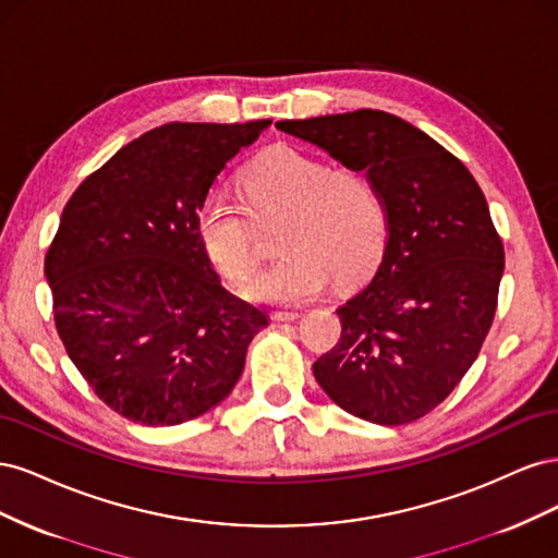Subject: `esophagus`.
I'll return each mask as SVG.
<instances>
[{
  "label": "esophagus",
  "mask_w": 558,
  "mask_h": 558,
  "mask_svg": "<svg viewBox=\"0 0 558 558\" xmlns=\"http://www.w3.org/2000/svg\"><path fill=\"white\" fill-rule=\"evenodd\" d=\"M269 318H272V320H295V318H300V314L298 312H272V314H269Z\"/></svg>",
  "instance_id": "34e87169"
}]
</instances>
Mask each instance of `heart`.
<instances>
[{
    "instance_id": "b5f03b06",
    "label": "heart",
    "mask_w": 558,
    "mask_h": 558,
    "mask_svg": "<svg viewBox=\"0 0 558 558\" xmlns=\"http://www.w3.org/2000/svg\"><path fill=\"white\" fill-rule=\"evenodd\" d=\"M246 207L226 191L202 197L195 228L202 248L226 279L244 283L256 267L253 221L283 216V258L248 283V295L275 305H300L330 283H349L373 269L386 246L388 214L377 183L365 172L330 167L293 146H275L242 174Z\"/></svg>"
}]
</instances>
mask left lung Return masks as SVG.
<instances>
[{
  "label": "left lung",
  "instance_id": "8db88e82",
  "mask_svg": "<svg viewBox=\"0 0 558 558\" xmlns=\"http://www.w3.org/2000/svg\"><path fill=\"white\" fill-rule=\"evenodd\" d=\"M277 128L365 172L388 214L377 275L337 310L342 337L314 363L318 386L373 424L426 416L475 363L498 305L505 251L480 183L426 132L379 109Z\"/></svg>",
  "mask_w": 558,
  "mask_h": 558
}]
</instances>
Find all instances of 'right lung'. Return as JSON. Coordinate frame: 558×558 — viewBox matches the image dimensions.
Returning <instances> with one entry per match:
<instances>
[{
    "mask_svg": "<svg viewBox=\"0 0 558 558\" xmlns=\"http://www.w3.org/2000/svg\"><path fill=\"white\" fill-rule=\"evenodd\" d=\"M267 121L167 123L123 146L64 205L44 272L60 340L116 414L177 426L238 384L267 316L221 286L202 197Z\"/></svg>",
    "mask_w": 558,
    "mask_h": 558,
    "instance_id": "add662e5",
    "label": "right lung"
}]
</instances>
